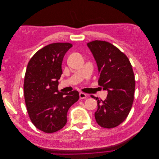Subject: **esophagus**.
<instances>
[{"mask_svg": "<svg viewBox=\"0 0 159 159\" xmlns=\"http://www.w3.org/2000/svg\"><path fill=\"white\" fill-rule=\"evenodd\" d=\"M86 98H87V94H85L83 92L80 93V99H85Z\"/></svg>", "mask_w": 159, "mask_h": 159, "instance_id": "obj_1", "label": "esophagus"}]
</instances>
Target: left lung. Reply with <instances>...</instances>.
I'll return each instance as SVG.
<instances>
[{"mask_svg":"<svg viewBox=\"0 0 159 159\" xmlns=\"http://www.w3.org/2000/svg\"><path fill=\"white\" fill-rule=\"evenodd\" d=\"M97 64L98 84L108 94L98 102L96 122L104 128L118 126L127 118L134 99L135 81L128 57L117 47L105 41L95 40L87 44Z\"/></svg>","mask_w":159,"mask_h":159,"instance_id":"1","label":"left lung"}]
</instances>
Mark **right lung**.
<instances>
[{
    "instance_id": "1",
    "label": "right lung",
    "mask_w": 159,
    "mask_h": 159,
    "mask_svg": "<svg viewBox=\"0 0 159 159\" xmlns=\"http://www.w3.org/2000/svg\"><path fill=\"white\" fill-rule=\"evenodd\" d=\"M70 43H54L42 48L27 66L24 93L27 111L34 126L47 133H54L67 123V113L79 99L78 91H58L64 55Z\"/></svg>"
}]
</instances>
